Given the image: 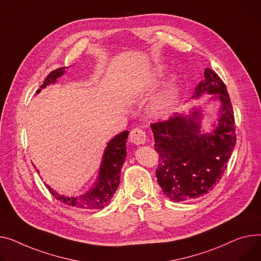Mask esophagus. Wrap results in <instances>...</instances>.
Instances as JSON below:
<instances>
[{"label": "esophagus", "instance_id": "1", "mask_svg": "<svg viewBox=\"0 0 261 261\" xmlns=\"http://www.w3.org/2000/svg\"><path fill=\"white\" fill-rule=\"evenodd\" d=\"M130 142L135 145H144L147 140V134L143 129L135 128L130 132Z\"/></svg>", "mask_w": 261, "mask_h": 261}]
</instances>
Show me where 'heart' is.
Wrapping results in <instances>:
<instances>
[{
    "mask_svg": "<svg viewBox=\"0 0 261 261\" xmlns=\"http://www.w3.org/2000/svg\"><path fill=\"white\" fill-rule=\"evenodd\" d=\"M168 73V67L164 64H160L156 66L151 74L149 75V82L153 84H158L162 79H164ZM175 94V88L174 85H170L167 90H165L159 97L158 101H156V108L161 111H166L170 108L171 103L174 99Z\"/></svg>",
    "mask_w": 261,
    "mask_h": 261,
    "instance_id": "1",
    "label": "heart"
}]
</instances>
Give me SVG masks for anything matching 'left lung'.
<instances>
[{
	"label": "left lung",
	"mask_w": 261,
	"mask_h": 261,
	"mask_svg": "<svg viewBox=\"0 0 261 261\" xmlns=\"http://www.w3.org/2000/svg\"><path fill=\"white\" fill-rule=\"evenodd\" d=\"M209 93L220 101L217 125L210 133L201 132V112L174 113L169 119L151 124L154 148L160 155L158 182L172 201L196 199L221 179L236 145L234 111L224 83L210 68L195 88L192 98Z\"/></svg>",
	"instance_id": "8db88e82"
}]
</instances>
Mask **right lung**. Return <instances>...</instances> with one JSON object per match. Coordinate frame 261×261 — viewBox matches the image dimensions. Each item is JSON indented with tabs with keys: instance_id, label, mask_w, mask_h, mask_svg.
I'll return each instance as SVG.
<instances>
[{
	"instance_id": "1",
	"label": "right lung",
	"mask_w": 261,
	"mask_h": 261,
	"mask_svg": "<svg viewBox=\"0 0 261 261\" xmlns=\"http://www.w3.org/2000/svg\"><path fill=\"white\" fill-rule=\"evenodd\" d=\"M65 69L66 67H62L57 69V70L51 71L47 75L46 80L44 81L43 85L37 91V93H39L46 86L56 83L57 79L64 74ZM128 134L129 131L121 132L114 136L108 143L106 150L102 155V161L100 164L96 182L88 192L80 195L79 197H66L60 195L55 190H52L48 185H46L47 189L50 191V193L61 202L67 205L79 207V209L98 210L107 205L119 186L120 170L124 165L127 155L126 142Z\"/></svg>"
}]
</instances>
